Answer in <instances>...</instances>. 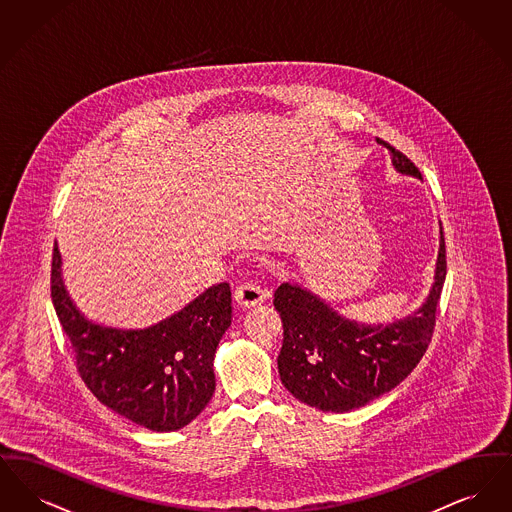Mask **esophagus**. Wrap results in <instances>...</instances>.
<instances>
[{
    "instance_id": "obj_1",
    "label": "esophagus",
    "mask_w": 512,
    "mask_h": 512,
    "mask_svg": "<svg viewBox=\"0 0 512 512\" xmlns=\"http://www.w3.org/2000/svg\"><path fill=\"white\" fill-rule=\"evenodd\" d=\"M234 297H236L238 305H242V307H257L267 299L268 292L265 288H261L257 282L249 280V282H244L236 288Z\"/></svg>"
}]
</instances>
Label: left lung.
<instances>
[{
	"label": "left lung",
	"mask_w": 512,
	"mask_h": 512,
	"mask_svg": "<svg viewBox=\"0 0 512 512\" xmlns=\"http://www.w3.org/2000/svg\"><path fill=\"white\" fill-rule=\"evenodd\" d=\"M388 147L397 171L422 178L405 153ZM445 274L441 232L436 282L426 303L388 326L345 320L317 295L282 284L274 292V309L284 324L278 372L286 390L324 413L359 409L393 390L413 372L432 341Z\"/></svg>",
	"instance_id": "1"
}]
</instances>
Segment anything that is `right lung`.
Here are the masks:
<instances>
[{"mask_svg":"<svg viewBox=\"0 0 512 512\" xmlns=\"http://www.w3.org/2000/svg\"><path fill=\"white\" fill-rule=\"evenodd\" d=\"M51 301L71 340L76 370L105 407L153 432L190 424L213 397V359L232 322L230 284L201 293L188 307L146 330H117L82 317L51 257Z\"/></svg>","mask_w":512,"mask_h":512,"instance_id":"1","label":"right lung"}]
</instances>
